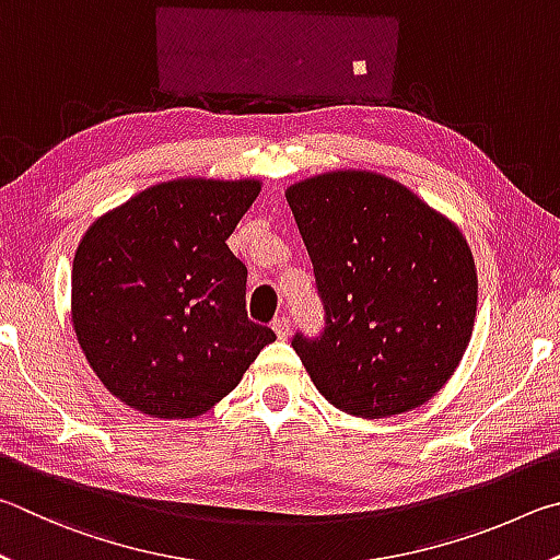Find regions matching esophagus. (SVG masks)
<instances>
[{"instance_id": "obj_1", "label": "esophagus", "mask_w": 560, "mask_h": 560, "mask_svg": "<svg viewBox=\"0 0 560 560\" xmlns=\"http://www.w3.org/2000/svg\"><path fill=\"white\" fill-rule=\"evenodd\" d=\"M272 329H275V335H278L280 339H288V335H290V317H285V315L275 317L272 319Z\"/></svg>"}]
</instances>
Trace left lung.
I'll use <instances>...</instances> for the list:
<instances>
[{"label": "left lung", "instance_id": "left-lung-1", "mask_svg": "<svg viewBox=\"0 0 560 560\" xmlns=\"http://www.w3.org/2000/svg\"><path fill=\"white\" fill-rule=\"evenodd\" d=\"M285 196L325 307L317 337H292L312 384L361 418L423 406L472 337L477 272L463 233L371 172L312 176Z\"/></svg>", "mask_w": 560, "mask_h": 560}]
</instances>
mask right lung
Listing matches in <instances>:
<instances>
[{
    "label": "right lung",
    "instance_id": "right-lung-1",
    "mask_svg": "<svg viewBox=\"0 0 560 560\" xmlns=\"http://www.w3.org/2000/svg\"><path fill=\"white\" fill-rule=\"evenodd\" d=\"M258 191L253 179L164 182L85 231L71 275L73 329L125 406L201 416L275 341L248 319V268L225 245Z\"/></svg>",
    "mask_w": 560,
    "mask_h": 560
}]
</instances>
